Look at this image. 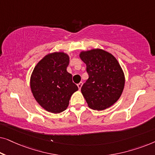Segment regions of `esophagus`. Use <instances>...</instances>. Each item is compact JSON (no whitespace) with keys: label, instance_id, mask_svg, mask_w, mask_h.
<instances>
[{"label":"esophagus","instance_id":"1","mask_svg":"<svg viewBox=\"0 0 155 155\" xmlns=\"http://www.w3.org/2000/svg\"><path fill=\"white\" fill-rule=\"evenodd\" d=\"M82 86V82H80L79 84H78V88H79V90H80V89H81Z\"/></svg>","mask_w":155,"mask_h":155}]
</instances>
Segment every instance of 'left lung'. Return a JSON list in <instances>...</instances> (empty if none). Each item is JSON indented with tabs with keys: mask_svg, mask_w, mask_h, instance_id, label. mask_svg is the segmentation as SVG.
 <instances>
[{
	"mask_svg": "<svg viewBox=\"0 0 155 155\" xmlns=\"http://www.w3.org/2000/svg\"><path fill=\"white\" fill-rule=\"evenodd\" d=\"M79 56L89 75L81 87L88 107L97 111L111 107L121 96L126 81L117 59L101 48L82 51Z\"/></svg>",
	"mask_w": 155,
	"mask_h": 155,
	"instance_id": "8db88e82",
	"label": "left lung"
}]
</instances>
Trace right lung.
<instances>
[{"label": "right lung", "mask_w": 155, "mask_h": 155, "mask_svg": "<svg viewBox=\"0 0 155 155\" xmlns=\"http://www.w3.org/2000/svg\"><path fill=\"white\" fill-rule=\"evenodd\" d=\"M69 62V55L64 52L50 53L37 63L31 73V93L37 102L51 113L65 111L71 96L78 90L67 71Z\"/></svg>", "instance_id": "right-lung-1"}]
</instances>
